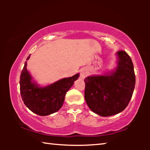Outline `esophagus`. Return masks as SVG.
I'll use <instances>...</instances> for the list:
<instances>
[{"mask_svg": "<svg viewBox=\"0 0 150 150\" xmlns=\"http://www.w3.org/2000/svg\"><path fill=\"white\" fill-rule=\"evenodd\" d=\"M87 75V71L85 70V69H83V70L81 71V73H80V78L81 79H84Z\"/></svg>", "mask_w": 150, "mask_h": 150, "instance_id": "1", "label": "esophagus"}]
</instances>
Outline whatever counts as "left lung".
<instances>
[{
	"mask_svg": "<svg viewBox=\"0 0 150 150\" xmlns=\"http://www.w3.org/2000/svg\"><path fill=\"white\" fill-rule=\"evenodd\" d=\"M117 67L103 75H93L85 81V98L93 112L110 116L128 106L135 87L136 77L130 57L124 51L116 53Z\"/></svg>",
	"mask_w": 150,
	"mask_h": 150,
	"instance_id": "8db88e82",
	"label": "left lung"
}]
</instances>
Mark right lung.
<instances>
[{
    "label": "right lung",
    "instance_id": "right-lung-1",
    "mask_svg": "<svg viewBox=\"0 0 150 150\" xmlns=\"http://www.w3.org/2000/svg\"><path fill=\"white\" fill-rule=\"evenodd\" d=\"M30 56V55L26 60L29 59ZM26 66V62L20 77V94L25 105L40 116H47L56 112L62 108L66 93L79 78V74L77 73L71 77L62 79L42 87L32 81Z\"/></svg>",
    "mask_w": 150,
    "mask_h": 150
}]
</instances>
